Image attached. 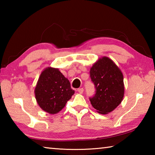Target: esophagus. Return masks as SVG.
Segmentation results:
<instances>
[{
	"label": "esophagus",
	"instance_id": "esophagus-1",
	"mask_svg": "<svg viewBox=\"0 0 155 155\" xmlns=\"http://www.w3.org/2000/svg\"><path fill=\"white\" fill-rule=\"evenodd\" d=\"M77 91L79 94H83V88H82V87L78 88V89H77Z\"/></svg>",
	"mask_w": 155,
	"mask_h": 155
}]
</instances>
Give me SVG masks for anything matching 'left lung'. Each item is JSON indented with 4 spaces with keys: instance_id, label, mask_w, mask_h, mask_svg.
<instances>
[{
    "instance_id": "1",
    "label": "left lung",
    "mask_w": 155,
    "mask_h": 155,
    "mask_svg": "<svg viewBox=\"0 0 155 155\" xmlns=\"http://www.w3.org/2000/svg\"><path fill=\"white\" fill-rule=\"evenodd\" d=\"M90 77L96 87L91 104L101 114H108L122 103L124 95V77L117 65L107 57L98 59L90 68Z\"/></svg>"
}]
</instances>
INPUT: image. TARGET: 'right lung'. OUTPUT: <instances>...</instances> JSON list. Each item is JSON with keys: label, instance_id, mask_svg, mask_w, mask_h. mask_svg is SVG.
Segmentation results:
<instances>
[{"label": "right lung", "instance_id": "1", "mask_svg": "<svg viewBox=\"0 0 155 155\" xmlns=\"http://www.w3.org/2000/svg\"><path fill=\"white\" fill-rule=\"evenodd\" d=\"M34 92L37 103L43 111L56 114L72 98L74 90L59 68L49 66L41 72Z\"/></svg>", "mask_w": 155, "mask_h": 155}]
</instances>
